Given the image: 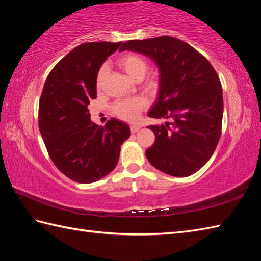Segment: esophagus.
Returning <instances> with one entry per match:
<instances>
[{
    "label": "esophagus",
    "instance_id": "1",
    "mask_svg": "<svg viewBox=\"0 0 261 261\" xmlns=\"http://www.w3.org/2000/svg\"><path fill=\"white\" fill-rule=\"evenodd\" d=\"M139 129H140V125H138V124H131L130 125V130H131L132 134H135V132H137Z\"/></svg>",
    "mask_w": 261,
    "mask_h": 261
}]
</instances>
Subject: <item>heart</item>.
Instances as JSON below:
<instances>
[{"instance_id": "heart-1", "label": "heart", "mask_w": 261, "mask_h": 261, "mask_svg": "<svg viewBox=\"0 0 261 261\" xmlns=\"http://www.w3.org/2000/svg\"><path fill=\"white\" fill-rule=\"evenodd\" d=\"M118 64L132 80L138 81L145 77L148 70L147 60L138 54L127 53L121 55L118 58ZM109 73L108 65H102L98 68L96 74V86L101 88L104 84ZM146 101L143 98L137 97L131 99H121L113 105V112L119 118L126 121H136L141 113V111L146 108Z\"/></svg>"}]
</instances>
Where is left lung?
<instances>
[{
    "label": "left lung",
    "instance_id": "8db88e82",
    "mask_svg": "<svg viewBox=\"0 0 261 261\" xmlns=\"http://www.w3.org/2000/svg\"><path fill=\"white\" fill-rule=\"evenodd\" d=\"M151 58L159 69L157 101L148 115L171 120L149 125L156 136L146 156L154 168L175 177L196 173L218 146L223 116V94L213 66L179 39L162 36L129 40L120 51Z\"/></svg>",
    "mask_w": 261,
    "mask_h": 261
}]
</instances>
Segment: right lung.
Wrapping results in <instances>:
<instances>
[{"label": "right lung", "mask_w": 261, "mask_h": 261, "mask_svg": "<svg viewBox=\"0 0 261 261\" xmlns=\"http://www.w3.org/2000/svg\"><path fill=\"white\" fill-rule=\"evenodd\" d=\"M122 42H86L74 48L48 75L39 103V130L55 166L71 180L90 184L118 164L130 127L116 119L104 126L91 121L96 74Z\"/></svg>", "instance_id": "add662e5"}]
</instances>
